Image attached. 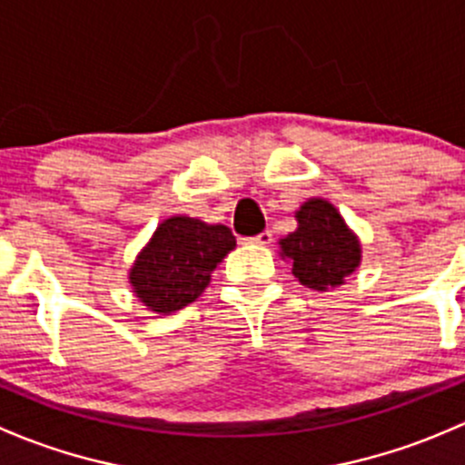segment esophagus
Wrapping results in <instances>:
<instances>
[{
  "label": "esophagus",
  "instance_id": "obj_1",
  "mask_svg": "<svg viewBox=\"0 0 465 465\" xmlns=\"http://www.w3.org/2000/svg\"><path fill=\"white\" fill-rule=\"evenodd\" d=\"M272 242V232L271 231H262L255 237H248L246 243H257V246H268Z\"/></svg>",
  "mask_w": 465,
  "mask_h": 465
}]
</instances>
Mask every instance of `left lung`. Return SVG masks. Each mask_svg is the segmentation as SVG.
<instances>
[{"label":"left lung","instance_id":"left-lung-1","mask_svg":"<svg viewBox=\"0 0 465 465\" xmlns=\"http://www.w3.org/2000/svg\"><path fill=\"white\" fill-rule=\"evenodd\" d=\"M298 231L280 242L304 286L327 291L340 286L361 264V243L329 201L311 199L298 210Z\"/></svg>","mask_w":465,"mask_h":465}]
</instances>
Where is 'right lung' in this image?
Returning a JSON list of instances; mask_svg holds the SVG:
<instances>
[{"mask_svg": "<svg viewBox=\"0 0 465 465\" xmlns=\"http://www.w3.org/2000/svg\"><path fill=\"white\" fill-rule=\"evenodd\" d=\"M234 248L226 226L193 217L165 219L129 272L134 293L156 313H172L199 298L219 262Z\"/></svg>", "mask_w": 465, "mask_h": 465, "instance_id": "right-lung-1", "label": "right lung"}]
</instances>
